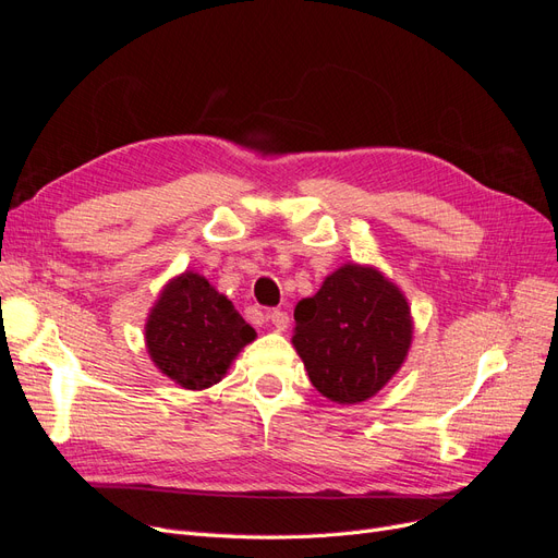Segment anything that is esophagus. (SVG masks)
Segmentation results:
<instances>
[{
	"label": "esophagus",
	"instance_id": "obj_1",
	"mask_svg": "<svg viewBox=\"0 0 558 558\" xmlns=\"http://www.w3.org/2000/svg\"><path fill=\"white\" fill-rule=\"evenodd\" d=\"M269 320H272V326L277 328V330H286L289 328V314H286L283 310H272L269 312Z\"/></svg>",
	"mask_w": 558,
	"mask_h": 558
}]
</instances>
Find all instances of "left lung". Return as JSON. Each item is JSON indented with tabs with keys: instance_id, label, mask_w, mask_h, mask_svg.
I'll use <instances>...</instances> for the list:
<instances>
[{
	"instance_id": "obj_1",
	"label": "left lung",
	"mask_w": 558,
	"mask_h": 558,
	"mask_svg": "<svg viewBox=\"0 0 558 558\" xmlns=\"http://www.w3.org/2000/svg\"><path fill=\"white\" fill-rule=\"evenodd\" d=\"M412 342L404 295L373 267L344 265L295 307L293 344L307 375L332 402L373 398Z\"/></svg>"
}]
</instances>
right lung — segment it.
<instances>
[{"instance_id": "right-lung-1", "label": "right lung", "mask_w": 558, "mask_h": 558, "mask_svg": "<svg viewBox=\"0 0 558 558\" xmlns=\"http://www.w3.org/2000/svg\"><path fill=\"white\" fill-rule=\"evenodd\" d=\"M256 330L199 275L185 272L162 291L146 324V347L162 373L191 391L228 373Z\"/></svg>"}]
</instances>
